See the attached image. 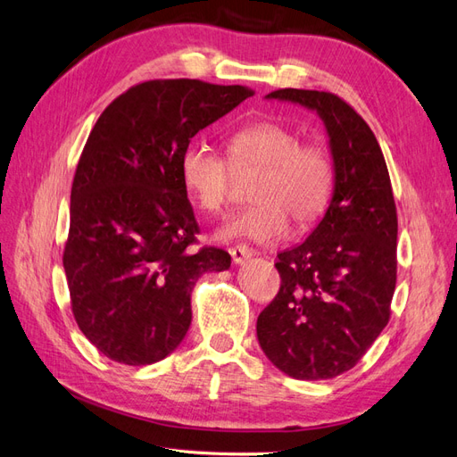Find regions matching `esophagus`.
<instances>
[{"mask_svg":"<svg viewBox=\"0 0 457 457\" xmlns=\"http://www.w3.org/2000/svg\"><path fill=\"white\" fill-rule=\"evenodd\" d=\"M229 254H231L233 264L241 266V264H245V262L251 259V256L254 254V251L251 247H247V245H236V247L229 249Z\"/></svg>","mask_w":457,"mask_h":457,"instance_id":"34e87169","label":"esophagus"}]
</instances>
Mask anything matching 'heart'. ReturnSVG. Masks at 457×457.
I'll use <instances>...</instances> for the list:
<instances>
[{
  "label": "heart",
  "mask_w": 457,
  "mask_h": 457,
  "mask_svg": "<svg viewBox=\"0 0 457 457\" xmlns=\"http://www.w3.org/2000/svg\"><path fill=\"white\" fill-rule=\"evenodd\" d=\"M233 166H254L261 173L251 187L253 204L229 216L216 231L220 241L272 243L284 237L289 218L299 228L317 221L330 201L332 160L319 145H301L299 135L274 121H256L228 138ZM185 189L206 212H218L229 196V163L204 145H191L181 156Z\"/></svg>",
  "instance_id": "b5f03b06"
}]
</instances>
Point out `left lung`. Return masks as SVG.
I'll list each match as a JSON object with an SVG mask.
<instances>
[{"mask_svg":"<svg viewBox=\"0 0 457 457\" xmlns=\"http://www.w3.org/2000/svg\"><path fill=\"white\" fill-rule=\"evenodd\" d=\"M322 120L334 191L309 237L278 254V295L256 320L272 365L297 380L353 369L390 319L395 289L397 216L388 168L365 120L332 92L282 88Z\"/></svg>","mask_w":457,"mask_h":457,"instance_id":"8db88e82","label":"left lung"}]
</instances>
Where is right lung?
I'll return each mask as SVG.
<instances>
[{"mask_svg":"<svg viewBox=\"0 0 457 457\" xmlns=\"http://www.w3.org/2000/svg\"><path fill=\"white\" fill-rule=\"evenodd\" d=\"M253 95L196 79L148 80L117 96L90 131L63 268L79 328L108 359H166L191 326L198 278L229 268L226 251L189 249L198 224L179 163L201 129Z\"/></svg>","mask_w":457,"mask_h":457,"instance_id":"1","label":"right lung"}]
</instances>
